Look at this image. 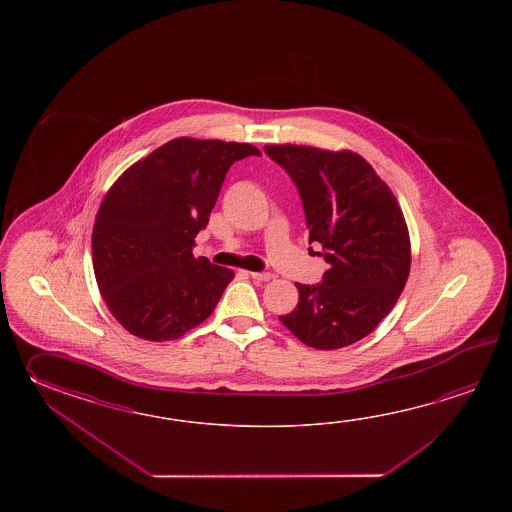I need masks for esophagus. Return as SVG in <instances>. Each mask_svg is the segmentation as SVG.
Returning a JSON list of instances; mask_svg holds the SVG:
<instances>
[{"instance_id": "34e87169", "label": "esophagus", "mask_w": 512, "mask_h": 512, "mask_svg": "<svg viewBox=\"0 0 512 512\" xmlns=\"http://www.w3.org/2000/svg\"><path fill=\"white\" fill-rule=\"evenodd\" d=\"M251 278L254 282H269L272 276L269 272H251Z\"/></svg>"}]
</instances>
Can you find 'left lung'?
<instances>
[{
    "label": "left lung",
    "instance_id": "obj_1",
    "mask_svg": "<svg viewBox=\"0 0 512 512\" xmlns=\"http://www.w3.org/2000/svg\"><path fill=\"white\" fill-rule=\"evenodd\" d=\"M263 150L293 179L309 243H320L329 263L322 283H296L298 305L280 320L309 348H346L370 335L403 293L412 263L403 210L357 153L296 144Z\"/></svg>",
    "mask_w": 512,
    "mask_h": 512
}]
</instances>
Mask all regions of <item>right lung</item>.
Here are the masks:
<instances>
[{"label":"right lung","mask_w":512,"mask_h":512,"mask_svg":"<svg viewBox=\"0 0 512 512\" xmlns=\"http://www.w3.org/2000/svg\"><path fill=\"white\" fill-rule=\"evenodd\" d=\"M261 155L247 142H166L130 166L98 208L91 247L98 289L135 337H183L216 309L234 272L194 258L230 166Z\"/></svg>","instance_id":"add662e5"}]
</instances>
